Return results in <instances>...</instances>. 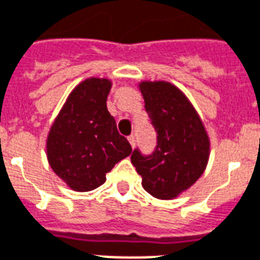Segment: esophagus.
Returning a JSON list of instances; mask_svg holds the SVG:
<instances>
[{"instance_id":"esophagus-1","label":"esophagus","mask_w":260,"mask_h":260,"mask_svg":"<svg viewBox=\"0 0 260 260\" xmlns=\"http://www.w3.org/2000/svg\"><path fill=\"white\" fill-rule=\"evenodd\" d=\"M128 142H130V145L134 148V145H136V138H134V136H128Z\"/></svg>"}]
</instances>
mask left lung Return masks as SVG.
<instances>
[{
  "instance_id": "obj_1",
  "label": "left lung",
  "mask_w": 260,
  "mask_h": 260,
  "mask_svg": "<svg viewBox=\"0 0 260 260\" xmlns=\"http://www.w3.org/2000/svg\"><path fill=\"white\" fill-rule=\"evenodd\" d=\"M138 87L157 133V144L152 155L144 156L136 149L132 163L146 192L160 200H171L203 175L210 156V138L194 107L177 86L144 81Z\"/></svg>"
}]
</instances>
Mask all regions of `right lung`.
Masks as SVG:
<instances>
[{
    "label": "right lung",
    "instance_id": "1",
    "mask_svg": "<svg viewBox=\"0 0 260 260\" xmlns=\"http://www.w3.org/2000/svg\"><path fill=\"white\" fill-rule=\"evenodd\" d=\"M107 78H87L70 93L46 140L52 170L75 192H89L105 182L114 166L132 153L107 109Z\"/></svg>",
    "mask_w": 260,
    "mask_h": 260
}]
</instances>
